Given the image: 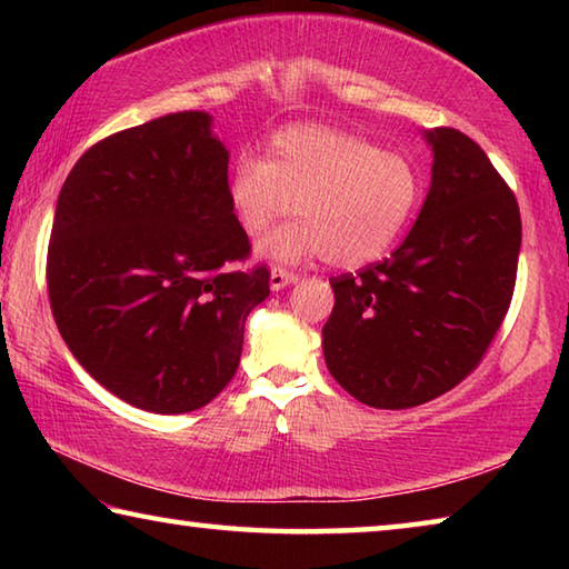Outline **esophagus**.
<instances>
[{
    "label": "esophagus",
    "mask_w": 569,
    "mask_h": 569,
    "mask_svg": "<svg viewBox=\"0 0 569 569\" xmlns=\"http://www.w3.org/2000/svg\"><path fill=\"white\" fill-rule=\"evenodd\" d=\"M296 281H298V276L291 273V271H286V268H273V271H271V291H281V288L291 286Z\"/></svg>",
    "instance_id": "obj_1"
}]
</instances>
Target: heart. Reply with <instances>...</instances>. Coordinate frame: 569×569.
<instances>
[{
    "mask_svg": "<svg viewBox=\"0 0 569 569\" xmlns=\"http://www.w3.org/2000/svg\"><path fill=\"white\" fill-rule=\"evenodd\" d=\"M419 172L409 158L379 150L353 132L323 124L281 130L263 160L243 158L230 172L228 203L250 240L296 213L261 253L283 263L326 256L336 268H361L387 253L419 203Z\"/></svg>",
    "mask_w": 569,
    "mask_h": 569,
    "instance_id": "1",
    "label": "heart"
}]
</instances>
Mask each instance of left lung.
I'll return each mask as SVG.
<instances>
[{"mask_svg":"<svg viewBox=\"0 0 569 569\" xmlns=\"http://www.w3.org/2000/svg\"><path fill=\"white\" fill-rule=\"evenodd\" d=\"M435 152L419 218L389 258L331 278L323 326L331 377L373 409L441 397L477 369L517 281L522 220L515 192L475 140L423 132Z\"/></svg>","mask_w":569,"mask_h":569,"instance_id":"1","label":"left lung"}]
</instances>
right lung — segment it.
Segmentation results:
<instances>
[{
	"instance_id": "right-lung-1",
	"label": "right lung",
	"mask_w": 569,
	"mask_h": 569,
	"mask_svg": "<svg viewBox=\"0 0 569 569\" xmlns=\"http://www.w3.org/2000/svg\"><path fill=\"white\" fill-rule=\"evenodd\" d=\"M208 112H170L100 140L57 198L47 250L67 349L152 413L206 407L233 379L246 319L271 293L228 203V150Z\"/></svg>"
}]
</instances>
